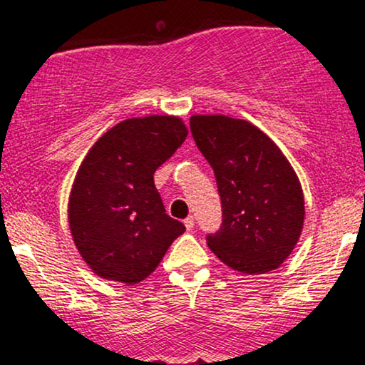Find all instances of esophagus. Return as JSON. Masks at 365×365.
I'll use <instances>...</instances> for the list:
<instances>
[{
  "label": "esophagus",
  "instance_id": "esophagus-1",
  "mask_svg": "<svg viewBox=\"0 0 365 365\" xmlns=\"http://www.w3.org/2000/svg\"><path fill=\"white\" fill-rule=\"evenodd\" d=\"M183 223H185V228H187V230H194V226H195L194 216H188V217H185V220H183Z\"/></svg>",
  "mask_w": 365,
  "mask_h": 365
}]
</instances>
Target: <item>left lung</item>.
Listing matches in <instances>:
<instances>
[{
  "label": "left lung",
  "mask_w": 365,
  "mask_h": 365,
  "mask_svg": "<svg viewBox=\"0 0 365 365\" xmlns=\"http://www.w3.org/2000/svg\"><path fill=\"white\" fill-rule=\"evenodd\" d=\"M190 132L207 159L221 199L220 230L209 249L247 274L276 269L299 242L304 194L295 171L266 133L223 115L192 116Z\"/></svg>",
  "instance_id": "obj_1"
}]
</instances>
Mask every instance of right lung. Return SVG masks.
I'll return each mask as SVG.
<instances>
[{"mask_svg":"<svg viewBox=\"0 0 365 365\" xmlns=\"http://www.w3.org/2000/svg\"><path fill=\"white\" fill-rule=\"evenodd\" d=\"M187 137L175 116L130 118L92 145L75 177L68 223L94 273L139 283L153 273L185 226L166 215L154 171Z\"/></svg>","mask_w":365,"mask_h":365,"instance_id":"1","label":"right lung"}]
</instances>
